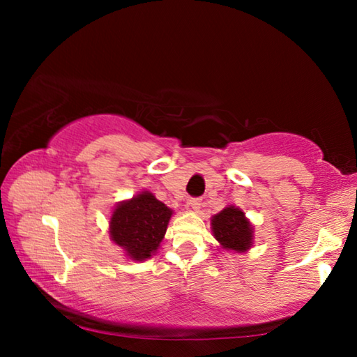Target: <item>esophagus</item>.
Returning a JSON list of instances; mask_svg holds the SVG:
<instances>
[{
    "label": "esophagus",
    "mask_w": 357,
    "mask_h": 357,
    "mask_svg": "<svg viewBox=\"0 0 357 357\" xmlns=\"http://www.w3.org/2000/svg\"><path fill=\"white\" fill-rule=\"evenodd\" d=\"M189 204L193 211H200V208L203 206V202H202V198H190Z\"/></svg>",
    "instance_id": "34e87169"
}]
</instances>
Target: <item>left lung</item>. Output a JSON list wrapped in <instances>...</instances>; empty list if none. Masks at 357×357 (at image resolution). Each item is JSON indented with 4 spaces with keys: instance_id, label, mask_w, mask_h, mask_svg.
<instances>
[{
    "instance_id": "left-lung-1",
    "label": "left lung",
    "mask_w": 357,
    "mask_h": 357,
    "mask_svg": "<svg viewBox=\"0 0 357 357\" xmlns=\"http://www.w3.org/2000/svg\"><path fill=\"white\" fill-rule=\"evenodd\" d=\"M211 229L222 250L244 253L253 245V225L245 213L234 204L211 217Z\"/></svg>"
}]
</instances>
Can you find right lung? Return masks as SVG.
Instances as JSON below:
<instances>
[{
  "instance_id": "obj_1",
  "label": "right lung",
  "mask_w": 357,
  "mask_h": 357,
  "mask_svg": "<svg viewBox=\"0 0 357 357\" xmlns=\"http://www.w3.org/2000/svg\"><path fill=\"white\" fill-rule=\"evenodd\" d=\"M173 209L157 200L154 193L142 190L130 200L114 206L108 233L114 245L132 261H144L155 255L164 239Z\"/></svg>"
}]
</instances>
